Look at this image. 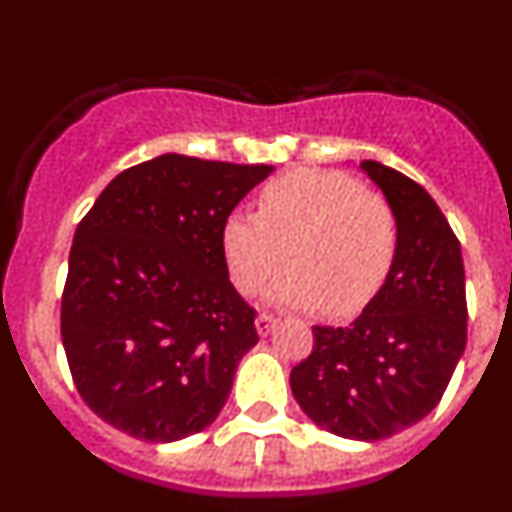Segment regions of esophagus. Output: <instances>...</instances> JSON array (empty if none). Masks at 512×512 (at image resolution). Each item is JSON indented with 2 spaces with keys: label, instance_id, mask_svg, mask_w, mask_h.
I'll use <instances>...</instances> for the list:
<instances>
[{
  "label": "esophagus",
  "instance_id": "34e87169",
  "mask_svg": "<svg viewBox=\"0 0 512 512\" xmlns=\"http://www.w3.org/2000/svg\"><path fill=\"white\" fill-rule=\"evenodd\" d=\"M279 318H274V315H269V312H259L256 315V330H259V336H269L271 330L277 328Z\"/></svg>",
  "mask_w": 512,
  "mask_h": 512
}]
</instances>
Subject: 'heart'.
Wrapping results in <instances>:
<instances>
[{"mask_svg": "<svg viewBox=\"0 0 512 512\" xmlns=\"http://www.w3.org/2000/svg\"><path fill=\"white\" fill-rule=\"evenodd\" d=\"M395 251L392 207L343 171H289L266 184L259 215L235 210L220 228V253L241 295H253L284 256L289 269L269 284L266 300L325 305L333 315H354L377 295Z\"/></svg>", "mask_w": 512, "mask_h": 512, "instance_id": "heart-1", "label": "heart"}]
</instances>
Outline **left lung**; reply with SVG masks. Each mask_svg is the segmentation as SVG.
<instances>
[{
	"mask_svg": "<svg viewBox=\"0 0 512 512\" xmlns=\"http://www.w3.org/2000/svg\"><path fill=\"white\" fill-rule=\"evenodd\" d=\"M361 171L395 215L390 277L351 325H312L289 387L325 431L382 441L423 420L449 387L467 348V295L461 246L431 194L379 161Z\"/></svg>",
	"mask_w": 512,
	"mask_h": 512,
	"instance_id": "obj_1",
	"label": "left lung"
}]
</instances>
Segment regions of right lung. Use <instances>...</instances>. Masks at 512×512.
<instances>
[{
    "label": "right lung",
    "mask_w": 512,
    "mask_h": 512,
    "mask_svg": "<svg viewBox=\"0 0 512 512\" xmlns=\"http://www.w3.org/2000/svg\"><path fill=\"white\" fill-rule=\"evenodd\" d=\"M271 171L164 153L117 174L84 215L61 338L76 390L104 423L148 443L215 423L259 343L220 228Z\"/></svg>",
    "instance_id": "add662e5"
}]
</instances>
